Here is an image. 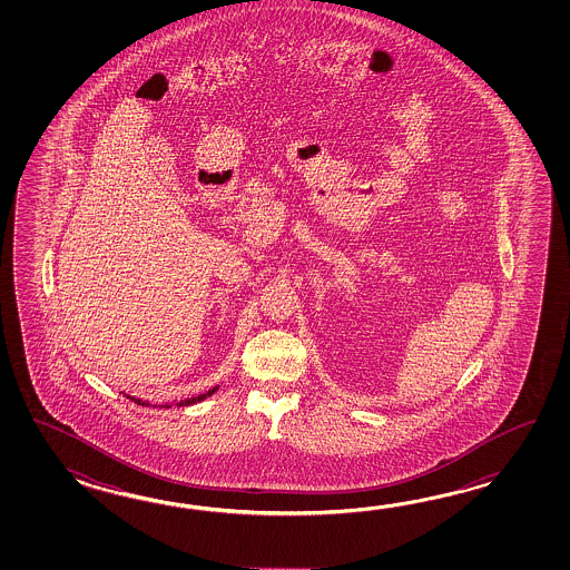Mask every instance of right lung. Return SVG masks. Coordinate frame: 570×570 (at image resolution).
Segmentation results:
<instances>
[{
  "instance_id": "add662e5",
  "label": "right lung",
  "mask_w": 570,
  "mask_h": 570,
  "mask_svg": "<svg viewBox=\"0 0 570 570\" xmlns=\"http://www.w3.org/2000/svg\"><path fill=\"white\" fill-rule=\"evenodd\" d=\"M216 389H218V387L209 389V391H207V393H202V395H197V397H191V400L179 401V403H177V405H179V407H181V405H194V403H197V401H204V400H206V397H209V395H212V393H216ZM128 397H130V395H128ZM130 401H134V403H138V405H148V403H146V401L136 400V397H130ZM155 407H157V405H155ZM158 407H170V405H169V403H167V405H158Z\"/></svg>"
}]
</instances>
